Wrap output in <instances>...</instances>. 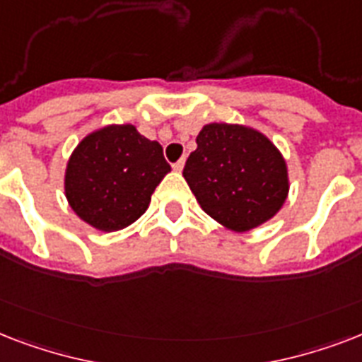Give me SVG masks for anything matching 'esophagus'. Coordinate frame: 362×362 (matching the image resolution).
Here are the masks:
<instances>
[{
    "label": "esophagus",
    "mask_w": 362,
    "mask_h": 362,
    "mask_svg": "<svg viewBox=\"0 0 362 362\" xmlns=\"http://www.w3.org/2000/svg\"><path fill=\"white\" fill-rule=\"evenodd\" d=\"M173 169H175L176 173H180V170L184 169V158L178 159V161H176V163H173Z\"/></svg>",
    "instance_id": "34e87169"
}]
</instances>
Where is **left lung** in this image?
Returning a JSON list of instances; mask_svg holds the SVG:
<instances>
[{
	"label": "left lung",
	"mask_w": 362,
	"mask_h": 362,
	"mask_svg": "<svg viewBox=\"0 0 362 362\" xmlns=\"http://www.w3.org/2000/svg\"><path fill=\"white\" fill-rule=\"evenodd\" d=\"M182 175L201 209L238 233L270 220L289 189L281 153L244 125H204Z\"/></svg>",
	"instance_id": "8db88e82"
}]
</instances>
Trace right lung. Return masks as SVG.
<instances>
[{"instance_id":"1","label":"right lung","mask_w":362,"mask_h":362,"mask_svg":"<svg viewBox=\"0 0 362 362\" xmlns=\"http://www.w3.org/2000/svg\"><path fill=\"white\" fill-rule=\"evenodd\" d=\"M170 170L163 148L135 129L109 125L75 148L65 173V195L76 216L99 231L131 226Z\"/></svg>"}]
</instances>
